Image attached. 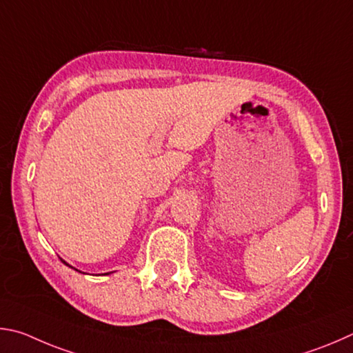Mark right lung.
I'll return each mask as SVG.
<instances>
[{
  "instance_id": "add662e5",
  "label": "right lung",
  "mask_w": 353,
  "mask_h": 353,
  "mask_svg": "<svg viewBox=\"0 0 353 353\" xmlns=\"http://www.w3.org/2000/svg\"><path fill=\"white\" fill-rule=\"evenodd\" d=\"M66 265H68V263H66Z\"/></svg>"
}]
</instances>
